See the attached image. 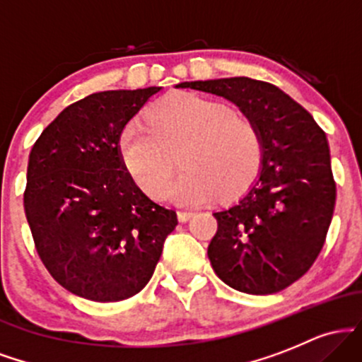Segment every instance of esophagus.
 Wrapping results in <instances>:
<instances>
[{
    "label": "esophagus",
    "mask_w": 362,
    "mask_h": 362,
    "mask_svg": "<svg viewBox=\"0 0 362 362\" xmlns=\"http://www.w3.org/2000/svg\"><path fill=\"white\" fill-rule=\"evenodd\" d=\"M190 216H192V211H187V209H180V211H177V218H178V221H187V219L190 218Z\"/></svg>",
    "instance_id": "1"
}]
</instances>
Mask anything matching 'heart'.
I'll return each instance as SVG.
<instances>
[{"instance_id": "heart-1", "label": "heart", "mask_w": 362, "mask_h": 362, "mask_svg": "<svg viewBox=\"0 0 362 362\" xmlns=\"http://www.w3.org/2000/svg\"><path fill=\"white\" fill-rule=\"evenodd\" d=\"M180 144L185 170L164 185L171 169L169 151ZM117 148L138 187L178 204H199L218 192L221 197L238 194L259 173L264 155L260 131L248 115L197 93H175L156 103L146 124L127 122Z\"/></svg>"}]
</instances>
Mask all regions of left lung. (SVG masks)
<instances>
[{"instance_id":"obj_1","label":"left lung","mask_w":362,"mask_h":362,"mask_svg":"<svg viewBox=\"0 0 362 362\" xmlns=\"http://www.w3.org/2000/svg\"><path fill=\"white\" fill-rule=\"evenodd\" d=\"M233 102L262 136V170L238 202L214 213L207 247L214 272L248 294L279 293L300 279L325 243L335 180L325 132L289 95L267 81L236 76L178 83Z\"/></svg>"}]
</instances>
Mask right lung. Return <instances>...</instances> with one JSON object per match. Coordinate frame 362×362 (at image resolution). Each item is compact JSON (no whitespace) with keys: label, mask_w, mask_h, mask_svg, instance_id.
I'll return each mask as SVG.
<instances>
[{"label":"right lung","mask_w":362,"mask_h":362,"mask_svg":"<svg viewBox=\"0 0 362 362\" xmlns=\"http://www.w3.org/2000/svg\"><path fill=\"white\" fill-rule=\"evenodd\" d=\"M160 86L91 93L44 129L28 156L25 214L64 289L122 301L151 279L177 213L153 202L119 156V134Z\"/></svg>","instance_id":"obj_1"}]
</instances>
